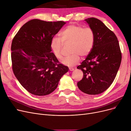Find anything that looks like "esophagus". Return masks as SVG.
Wrapping results in <instances>:
<instances>
[{
	"mask_svg": "<svg viewBox=\"0 0 131 131\" xmlns=\"http://www.w3.org/2000/svg\"><path fill=\"white\" fill-rule=\"evenodd\" d=\"M69 70L70 71H74V68H69Z\"/></svg>",
	"mask_w": 131,
	"mask_h": 131,
	"instance_id": "esophagus-1",
	"label": "esophagus"
}]
</instances>
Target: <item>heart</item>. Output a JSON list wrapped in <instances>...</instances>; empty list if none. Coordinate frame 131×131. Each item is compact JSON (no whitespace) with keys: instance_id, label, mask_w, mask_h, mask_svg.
I'll use <instances>...</instances> for the list:
<instances>
[{"instance_id":"obj_1","label":"heart","mask_w":131,"mask_h":131,"mask_svg":"<svg viewBox=\"0 0 131 131\" xmlns=\"http://www.w3.org/2000/svg\"><path fill=\"white\" fill-rule=\"evenodd\" d=\"M61 38L54 36L50 41V48L57 59L62 57V50L64 44L71 43L70 55L63 58L62 64L68 67L77 64L80 61V55L86 56L92 50L95 42V34L90 27L70 25L62 31Z\"/></svg>"}]
</instances>
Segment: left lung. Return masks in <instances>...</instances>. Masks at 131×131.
Wrapping results in <instances>:
<instances>
[{
    "label": "left lung",
    "mask_w": 131,
    "mask_h": 131,
    "mask_svg": "<svg viewBox=\"0 0 131 131\" xmlns=\"http://www.w3.org/2000/svg\"><path fill=\"white\" fill-rule=\"evenodd\" d=\"M95 34L93 48L77 68L83 72L77 83L80 90L88 95L105 91L113 83L122 61V53L116 35L100 20H84Z\"/></svg>",
    "instance_id": "1"
}]
</instances>
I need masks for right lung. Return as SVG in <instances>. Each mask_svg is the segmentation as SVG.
<instances>
[{"instance_id": "obj_1", "label": "right lung", "mask_w": 131, "mask_h": 131, "mask_svg": "<svg viewBox=\"0 0 131 131\" xmlns=\"http://www.w3.org/2000/svg\"><path fill=\"white\" fill-rule=\"evenodd\" d=\"M66 23L33 19L24 24L11 45L12 70L19 83L29 93L46 96L57 87L68 71L52 53L50 41Z\"/></svg>"}]
</instances>
